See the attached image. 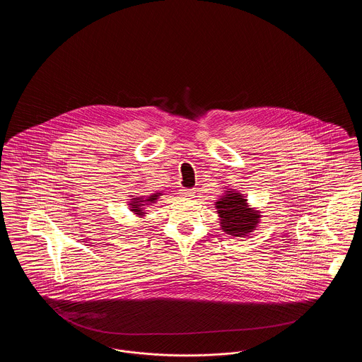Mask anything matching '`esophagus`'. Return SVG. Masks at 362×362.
I'll return each mask as SVG.
<instances>
[{
	"instance_id": "obj_1",
	"label": "esophagus",
	"mask_w": 362,
	"mask_h": 362,
	"mask_svg": "<svg viewBox=\"0 0 362 362\" xmlns=\"http://www.w3.org/2000/svg\"><path fill=\"white\" fill-rule=\"evenodd\" d=\"M182 195L186 198H194L195 195V189H182Z\"/></svg>"
}]
</instances>
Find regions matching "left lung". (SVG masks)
Masks as SVG:
<instances>
[{
  "instance_id": "8db88e82",
  "label": "left lung",
  "mask_w": 362,
  "mask_h": 362,
  "mask_svg": "<svg viewBox=\"0 0 362 362\" xmlns=\"http://www.w3.org/2000/svg\"><path fill=\"white\" fill-rule=\"evenodd\" d=\"M214 205L220 217V228L225 233L233 238H245L258 228L260 211L250 206L245 195L239 191L225 189Z\"/></svg>"
}]
</instances>
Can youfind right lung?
<instances>
[{"mask_svg": "<svg viewBox=\"0 0 362 362\" xmlns=\"http://www.w3.org/2000/svg\"><path fill=\"white\" fill-rule=\"evenodd\" d=\"M160 195H163V194H161V192H155V194L148 195L146 198L132 195V199L129 201L127 205H129L130 211L134 213V216H137L139 218H144V217L148 214L146 210H145V207L152 206L153 204H156V202L158 201Z\"/></svg>", "mask_w": 362, "mask_h": 362, "instance_id": "add662e5", "label": "right lung"}]
</instances>
